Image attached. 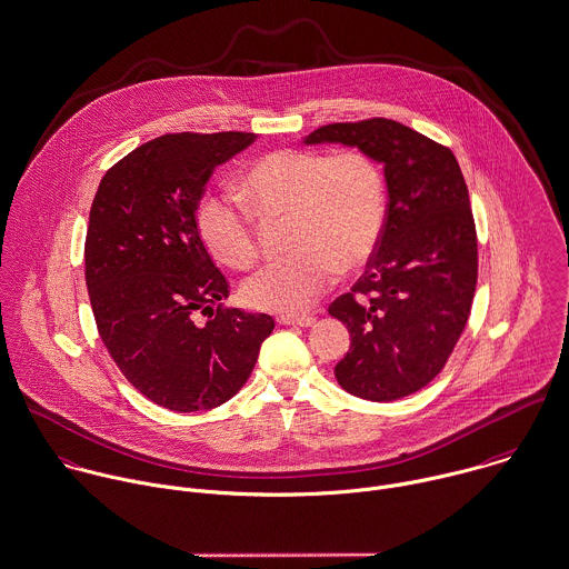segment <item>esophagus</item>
I'll use <instances>...</instances> for the list:
<instances>
[{
    "label": "esophagus",
    "instance_id": "obj_1",
    "mask_svg": "<svg viewBox=\"0 0 569 569\" xmlns=\"http://www.w3.org/2000/svg\"><path fill=\"white\" fill-rule=\"evenodd\" d=\"M278 322L282 327H311L316 322L313 316H280Z\"/></svg>",
    "mask_w": 569,
    "mask_h": 569
}]
</instances>
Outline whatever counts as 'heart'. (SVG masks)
<instances>
[{
  "mask_svg": "<svg viewBox=\"0 0 569 569\" xmlns=\"http://www.w3.org/2000/svg\"><path fill=\"white\" fill-rule=\"evenodd\" d=\"M238 193L256 216L289 220L287 247L293 251L264 264L242 287L247 305L262 311L307 309L338 269L349 273L373 258L386 224L383 172L360 150L264 154L242 174ZM248 210L224 196L207 198L198 209L202 244L238 271L258 258V227Z\"/></svg>",
  "mask_w": 569,
  "mask_h": 569,
  "instance_id": "1",
  "label": "heart"
}]
</instances>
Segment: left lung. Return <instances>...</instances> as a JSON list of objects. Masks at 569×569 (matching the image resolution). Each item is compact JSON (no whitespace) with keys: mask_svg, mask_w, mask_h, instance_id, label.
<instances>
[{"mask_svg":"<svg viewBox=\"0 0 569 569\" xmlns=\"http://www.w3.org/2000/svg\"><path fill=\"white\" fill-rule=\"evenodd\" d=\"M305 143L356 146L383 163L381 240L329 313L351 333L338 383L371 401L401 399L441 373L472 309L479 253L461 168L450 148L381 117L322 126Z\"/></svg>","mask_w":569,"mask_h":569,"instance_id":"8db88e82","label":"left lung"}]
</instances>
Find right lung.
<instances>
[{
	"instance_id": "obj_1",
	"label": "right lung",
	"mask_w": 569,
	"mask_h": 569,
	"mask_svg": "<svg viewBox=\"0 0 569 569\" xmlns=\"http://www.w3.org/2000/svg\"><path fill=\"white\" fill-rule=\"evenodd\" d=\"M253 141V132L163 134L114 163L90 207L86 284L99 336L141 395L177 412L231 399L276 327L267 313L214 306L229 282L196 222L211 172Z\"/></svg>"
}]
</instances>
